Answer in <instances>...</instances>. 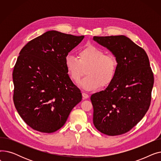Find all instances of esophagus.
<instances>
[{"instance_id": "esophagus-1", "label": "esophagus", "mask_w": 161, "mask_h": 161, "mask_svg": "<svg viewBox=\"0 0 161 161\" xmlns=\"http://www.w3.org/2000/svg\"><path fill=\"white\" fill-rule=\"evenodd\" d=\"M82 96H83V98H85V99H86V98H89V95L88 94H87V93H86V92H82Z\"/></svg>"}]
</instances>
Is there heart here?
I'll return each mask as SVG.
<instances>
[{"instance_id": "1", "label": "heart", "mask_w": 161, "mask_h": 161, "mask_svg": "<svg viewBox=\"0 0 161 161\" xmlns=\"http://www.w3.org/2000/svg\"><path fill=\"white\" fill-rule=\"evenodd\" d=\"M64 65L70 78L78 83L86 70V77L80 82V86L86 90L96 89L101 86L106 87L114 80L117 70V61L112 55L106 53L95 46L80 49L78 57L67 55Z\"/></svg>"}]
</instances>
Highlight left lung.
I'll list each match as a JSON object with an SVG mask.
<instances>
[{
	"instance_id": "1",
	"label": "left lung",
	"mask_w": 161,
	"mask_h": 161,
	"mask_svg": "<svg viewBox=\"0 0 161 161\" xmlns=\"http://www.w3.org/2000/svg\"><path fill=\"white\" fill-rule=\"evenodd\" d=\"M115 57L117 70L113 81L92 94L93 124L108 136L130 130L145 115L151 100L154 76L145 50L125 36H94Z\"/></svg>"
}]
</instances>
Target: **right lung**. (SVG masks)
<instances>
[{"label": "right lung", "mask_w": 161, "mask_h": 161, "mask_svg": "<svg viewBox=\"0 0 161 161\" xmlns=\"http://www.w3.org/2000/svg\"><path fill=\"white\" fill-rule=\"evenodd\" d=\"M84 36L47 31L29 42L13 71V100L18 114L32 129L57 131L82 99L64 65L66 56Z\"/></svg>", "instance_id": "1"}]
</instances>
